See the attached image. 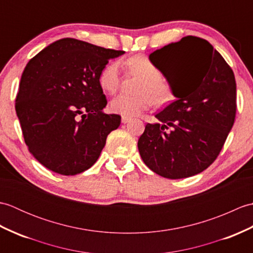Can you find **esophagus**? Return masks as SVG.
<instances>
[{"mask_svg": "<svg viewBox=\"0 0 253 253\" xmlns=\"http://www.w3.org/2000/svg\"><path fill=\"white\" fill-rule=\"evenodd\" d=\"M130 121H131V118H130V117H128V116H122V123L126 124V123L130 122Z\"/></svg>", "mask_w": 253, "mask_h": 253, "instance_id": "esophagus-1", "label": "esophagus"}]
</instances>
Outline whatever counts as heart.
Returning <instances> with one entry per match:
<instances>
[{
	"label": "heart",
	"mask_w": 253,
	"mask_h": 253,
	"mask_svg": "<svg viewBox=\"0 0 253 253\" xmlns=\"http://www.w3.org/2000/svg\"><path fill=\"white\" fill-rule=\"evenodd\" d=\"M127 72L140 76L142 79L138 84L137 94H118L112 99L110 107L112 112L123 116H136L153 104H164L173 94L170 84L162 77L160 68L144 55H133L123 61ZM99 84L107 93H115L120 88L122 74L121 65L117 61H112L101 69Z\"/></svg>",
	"instance_id": "obj_1"
}]
</instances>
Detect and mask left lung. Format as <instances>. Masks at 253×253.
<instances>
[{"label":"left lung","mask_w":253,"mask_h":253,"mask_svg":"<svg viewBox=\"0 0 253 253\" xmlns=\"http://www.w3.org/2000/svg\"><path fill=\"white\" fill-rule=\"evenodd\" d=\"M150 60L168 78L176 100L155 115L162 124H147L139 153L165 178L201 173L216 160L234 125L233 69L207 40L193 36L157 50Z\"/></svg>","instance_id":"left-lung-1"}]
</instances>
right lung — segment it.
Here are the masks:
<instances>
[{"label":"right lung","instance_id":"add662e5","mask_svg":"<svg viewBox=\"0 0 253 253\" xmlns=\"http://www.w3.org/2000/svg\"><path fill=\"white\" fill-rule=\"evenodd\" d=\"M124 53L65 38L27 64L15 110L25 143L46 169L76 175L99 159L107 135L121 124L120 115L103 111L99 74Z\"/></svg>","mask_w":253,"mask_h":253}]
</instances>
